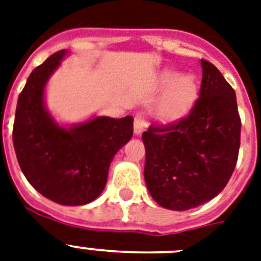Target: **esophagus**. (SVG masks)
I'll list each match as a JSON object with an SVG mask.
<instances>
[{
    "label": "esophagus",
    "mask_w": 261,
    "mask_h": 261,
    "mask_svg": "<svg viewBox=\"0 0 261 261\" xmlns=\"http://www.w3.org/2000/svg\"><path fill=\"white\" fill-rule=\"evenodd\" d=\"M146 127H147L146 115L143 114V112H138V114L135 115V120H134L135 134H141Z\"/></svg>",
    "instance_id": "34e87169"
}]
</instances>
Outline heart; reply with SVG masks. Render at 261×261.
Instances as JSON below:
<instances>
[{
  "label": "heart",
  "mask_w": 261,
  "mask_h": 261,
  "mask_svg": "<svg viewBox=\"0 0 261 261\" xmlns=\"http://www.w3.org/2000/svg\"><path fill=\"white\" fill-rule=\"evenodd\" d=\"M165 81L168 84H174L173 92L171 97L165 102V114L172 115L181 111L184 107H187L196 94V87H195L194 80L190 77H178L177 74H168L165 77Z\"/></svg>",
  "instance_id": "obj_1"
}]
</instances>
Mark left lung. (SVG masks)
<instances>
[{"label":"left lung","instance_id":"left-lung-1","mask_svg":"<svg viewBox=\"0 0 261 261\" xmlns=\"http://www.w3.org/2000/svg\"><path fill=\"white\" fill-rule=\"evenodd\" d=\"M199 97L182 118L153 123L142 134L145 181L151 198L184 211L215 198L230 180L239 159L241 119L234 89L202 59Z\"/></svg>","mask_w":261,"mask_h":261}]
</instances>
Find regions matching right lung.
<instances>
[{
  "mask_svg": "<svg viewBox=\"0 0 261 261\" xmlns=\"http://www.w3.org/2000/svg\"><path fill=\"white\" fill-rule=\"evenodd\" d=\"M66 51L35 67L18 96L13 146L18 165L35 190L65 206L87 204L101 194L116 151L133 137V118L98 116L69 130L47 114L43 90Z\"/></svg>",
  "mask_w": 261,
  "mask_h": 261,
  "instance_id": "add662e5",
  "label": "right lung"
}]
</instances>
